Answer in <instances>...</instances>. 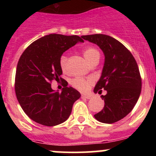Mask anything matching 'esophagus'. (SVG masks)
Returning a JSON list of instances; mask_svg holds the SVG:
<instances>
[{
  "label": "esophagus",
  "mask_w": 156,
  "mask_h": 156,
  "mask_svg": "<svg viewBox=\"0 0 156 156\" xmlns=\"http://www.w3.org/2000/svg\"><path fill=\"white\" fill-rule=\"evenodd\" d=\"M81 98H85V99H91L92 98V96L91 95H81Z\"/></svg>",
  "instance_id": "34e87169"
}]
</instances>
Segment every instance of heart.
I'll use <instances>...</instances> for the list:
<instances>
[{
	"instance_id": "obj_1",
	"label": "heart",
	"mask_w": 156,
	"mask_h": 156,
	"mask_svg": "<svg viewBox=\"0 0 156 156\" xmlns=\"http://www.w3.org/2000/svg\"><path fill=\"white\" fill-rule=\"evenodd\" d=\"M83 55L86 60L89 63H90L93 59L96 58H100V52L96 48L93 47H87L83 50ZM67 57L66 56H62L59 59V66L62 72H66V70ZM93 84V80L91 78H75L71 81V84L75 89L78 90L81 92H86L90 89V86Z\"/></svg>"
}]
</instances>
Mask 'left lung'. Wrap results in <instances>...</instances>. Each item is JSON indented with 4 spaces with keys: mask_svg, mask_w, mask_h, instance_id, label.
<instances>
[{
    "mask_svg": "<svg viewBox=\"0 0 156 156\" xmlns=\"http://www.w3.org/2000/svg\"><path fill=\"white\" fill-rule=\"evenodd\" d=\"M83 39L100 47L105 62L94 93L102 95L104 107L94 117L102 123L112 124L125 118L136 105L141 93L140 74L137 63L130 51L121 42L103 34L81 36Z\"/></svg>",
    "mask_w": 156,
    "mask_h": 156,
    "instance_id": "obj_1",
    "label": "left lung"
}]
</instances>
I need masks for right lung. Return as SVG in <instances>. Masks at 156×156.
Here are the masks:
<instances>
[{
    "mask_svg": "<svg viewBox=\"0 0 156 156\" xmlns=\"http://www.w3.org/2000/svg\"><path fill=\"white\" fill-rule=\"evenodd\" d=\"M78 42L79 36L50 34L37 39L25 50L19 59L15 92L20 106L34 122L55 126L69 119L72 106L81 94L64 81L62 92L53 91L51 82L64 80L59 59L62 53Z\"/></svg>",
    "mask_w": 156,
    "mask_h": 156,
    "instance_id": "1",
    "label": "right lung"
}]
</instances>
